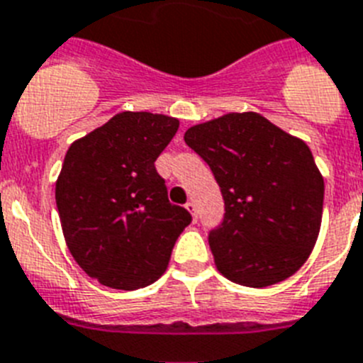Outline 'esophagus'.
<instances>
[{"label": "esophagus", "instance_id": "34e87169", "mask_svg": "<svg viewBox=\"0 0 363 363\" xmlns=\"http://www.w3.org/2000/svg\"><path fill=\"white\" fill-rule=\"evenodd\" d=\"M184 206H186V210L191 214L194 221H196V219H197V205H196V203H194V201H190V203H186Z\"/></svg>", "mask_w": 363, "mask_h": 363}]
</instances>
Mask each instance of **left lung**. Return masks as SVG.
<instances>
[{"instance_id":"obj_1","label":"left lung","mask_w":363,"mask_h":363,"mask_svg":"<svg viewBox=\"0 0 363 363\" xmlns=\"http://www.w3.org/2000/svg\"><path fill=\"white\" fill-rule=\"evenodd\" d=\"M184 142L210 166L225 201L210 230L218 271L266 288L299 271L318 242L325 182L303 140L257 112L194 125Z\"/></svg>"}]
</instances>
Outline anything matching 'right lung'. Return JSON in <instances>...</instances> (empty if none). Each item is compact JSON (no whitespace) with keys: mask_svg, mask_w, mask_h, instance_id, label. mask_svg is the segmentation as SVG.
<instances>
[{"mask_svg":"<svg viewBox=\"0 0 363 363\" xmlns=\"http://www.w3.org/2000/svg\"><path fill=\"white\" fill-rule=\"evenodd\" d=\"M177 129V118L120 112L64 157L55 184L64 240L99 284L125 291L153 284L190 225V212L167 201L155 167Z\"/></svg>","mask_w":363,"mask_h":363,"instance_id":"right-lung-1","label":"right lung"}]
</instances>
